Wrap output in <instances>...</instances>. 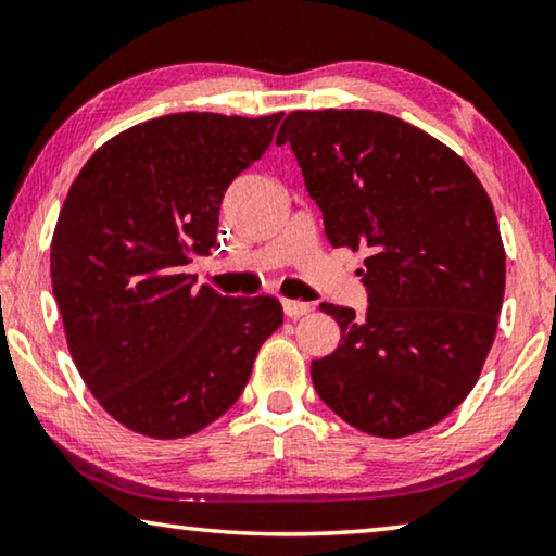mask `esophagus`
Returning <instances> with one entry per match:
<instances>
[{"instance_id": "esophagus-1", "label": "esophagus", "mask_w": 556, "mask_h": 556, "mask_svg": "<svg viewBox=\"0 0 556 556\" xmlns=\"http://www.w3.org/2000/svg\"><path fill=\"white\" fill-rule=\"evenodd\" d=\"M281 308H285V314L289 318H299L312 312V304H306V301H294V299H281Z\"/></svg>"}]
</instances>
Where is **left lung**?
<instances>
[{
  "label": "left lung",
  "instance_id": "left-lung-1",
  "mask_svg": "<svg viewBox=\"0 0 556 556\" xmlns=\"http://www.w3.org/2000/svg\"><path fill=\"white\" fill-rule=\"evenodd\" d=\"M333 248L365 250L370 306L321 304L341 345L312 363L328 407L372 437L439 425L495 341L505 248L483 184L425 129L372 110H296L279 127Z\"/></svg>",
  "mask_w": 556,
  "mask_h": 556
}]
</instances>
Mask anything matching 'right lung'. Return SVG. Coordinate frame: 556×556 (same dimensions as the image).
<instances>
[{"label": "right lung", "instance_id": "obj_1", "mask_svg": "<svg viewBox=\"0 0 556 556\" xmlns=\"http://www.w3.org/2000/svg\"><path fill=\"white\" fill-rule=\"evenodd\" d=\"M285 112H176L108 139L75 176L51 240L65 341L100 407L129 431L184 439L228 412L262 343L281 326L275 296L193 287L232 178L262 159Z\"/></svg>", "mask_w": 556, "mask_h": 556}]
</instances>
